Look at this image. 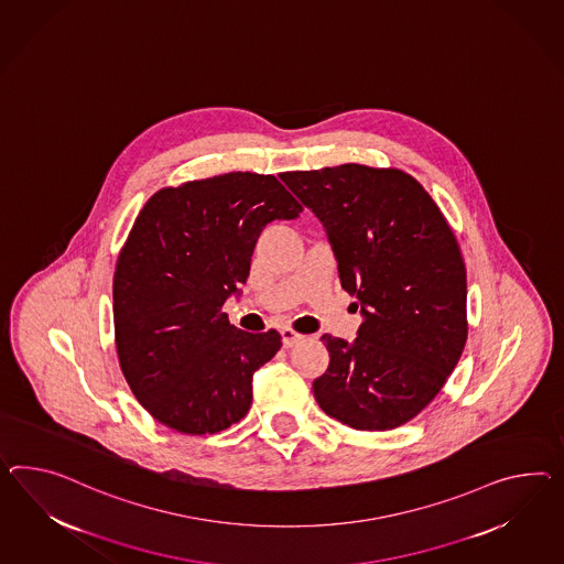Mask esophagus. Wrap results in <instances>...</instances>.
Instances as JSON below:
<instances>
[{
    "mask_svg": "<svg viewBox=\"0 0 564 564\" xmlns=\"http://www.w3.org/2000/svg\"><path fill=\"white\" fill-rule=\"evenodd\" d=\"M280 335H282V346L284 347L296 346L299 341H303L304 337V335L294 332V329H290V327H282V332H280Z\"/></svg>",
    "mask_w": 564,
    "mask_h": 564,
    "instance_id": "esophagus-1",
    "label": "esophagus"
}]
</instances>
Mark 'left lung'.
Instances as JSON below:
<instances>
[{"mask_svg": "<svg viewBox=\"0 0 564 564\" xmlns=\"http://www.w3.org/2000/svg\"><path fill=\"white\" fill-rule=\"evenodd\" d=\"M280 180L323 223L341 289L361 321L349 344L325 333L318 406L364 432H387L434 401L463 356L466 270L432 196L401 170L358 163Z\"/></svg>", "mask_w": 564, "mask_h": 564, "instance_id": "8db88e82", "label": "left lung"}]
</instances>
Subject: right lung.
Instances as JSON below:
<instances>
[{
    "label": "right lung",
    "mask_w": 564,
    "mask_h": 564,
    "mask_svg": "<svg viewBox=\"0 0 564 564\" xmlns=\"http://www.w3.org/2000/svg\"><path fill=\"white\" fill-rule=\"evenodd\" d=\"M303 206L274 175L231 172L147 200L116 263L115 335L137 401L180 434H217L251 406L280 333H247L223 304L246 284L261 231Z\"/></svg>",
    "instance_id": "right-lung-1"
}]
</instances>
